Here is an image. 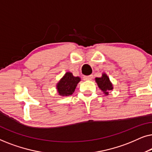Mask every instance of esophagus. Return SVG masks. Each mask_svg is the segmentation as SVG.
<instances>
[{
    "label": "esophagus",
    "instance_id": "esophagus-1",
    "mask_svg": "<svg viewBox=\"0 0 152 152\" xmlns=\"http://www.w3.org/2000/svg\"><path fill=\"white\" fill-rule=\"evenodd\" d=\"M84 80H86V81H87V80H93V75H88V76H84Z\"/></svg>",
    "mask_w": 152,
    "mask_h": 152
}]
</instances>
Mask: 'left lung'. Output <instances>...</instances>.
<instances>
[{
  "label": "left lung",
  "instance_id": "8db88e82",
  "mask_svg": "<svg viewBox=\"0 0 152 152\" xmlns=\"http://www.w3.org/2000/svg\"><path fill=\"white\" fill-rule=\"evenodd\" d=\"M95 80L99 88L102 91L105 95H109V91L113 89V84L110 81L109 77L106 73H102V77H96L95 79Z\"/></svg>",
  "mask_w": 152,
  "mask_h": 152
}]
</instances>
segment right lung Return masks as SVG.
Returning a JSON list of instances; mask_svg holds the SVG:
<instances>
[{
    "label": "right lung",
    "mask_w": 152,
    "mask_h": 152,
    "mask_svg": "<svg viewBox=\"0 0 152 152\" xmlns=\"http://www.w3.org/2000/svg\"><path fill=\"white\" fill-rule=\"evenodd\" d=\"M80 81L81 78L80 77L73 76L70 72H66L56 85L58 94L62 97L71 95Z\"/></svg>",
    "instance_id": "1"
}]
</instances>
